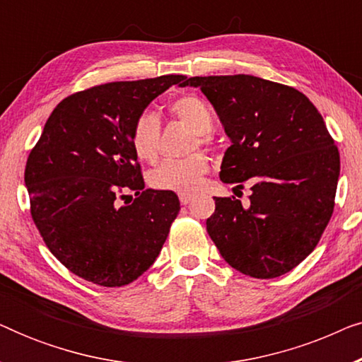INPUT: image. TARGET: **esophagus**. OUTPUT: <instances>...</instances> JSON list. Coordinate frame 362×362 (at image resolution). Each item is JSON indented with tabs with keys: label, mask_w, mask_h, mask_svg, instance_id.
<instances>
[{
	"label": "esophagus",
	"mask_w": 362,
	"mask_h": 362,
	"mask_svg": "<svg viewBox=\"0 0 362 362\" xmlns=\"http://www.w3.org/2000/svg\"><path fill=\"white\" fill-rule=\"evenodd\" d=\"M192 201V196L191 194H180V202L182 206L189 204V202Z\"/></svg>",
	"instance_id": "esophagus-1"
}]
</instances>
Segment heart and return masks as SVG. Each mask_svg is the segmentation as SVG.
Here are the masks:
<instances>
[{
	"label": "heart",
	"mask_w": 362,
	"mask_h": 362,
	"mask_svg": "<svg viewBox=\"0 0 362 362\" xmlns=\"http://www.w3.org/2000/svg\"><path fill=\"white\" fill-rule=\"evenodd\" d=\"M168 110L173 117L186 122L197 133L201 145H211V132L216 125V113L204 98L199 95L176 97L168 103ZM130 141L135 155L143 161H155L161 146V122L151 110H143L133 120ZM209 171V160L201 153L186 158H171L160 163L150 173L148 181L155 189L175 191L180 194L196 192L204 182Z\"/></svg>",
	"instance_id": "obj_1"
}]
</instances>
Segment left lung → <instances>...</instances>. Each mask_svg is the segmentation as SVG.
Wrapping results in <instances>:
<instances>
[{
    "label": "left lung",
    "instance_id": "left-lung-1",
    "mask_svg": "<svg viewBox=\"0 0 362 362\" xmlns=\"http://www.w3.org/2000/svg\"><path fill=\"white\" fill-rule=\"evenodd\" d=\"M219 115L232 145L221 181L250 202L216 197L206 222L230 267L254 279H275L301 264L333 216L339 151L316 107L293 87L237 76L189 77Z\"/></svg>",
    "mask_w": 362,
    "mask_h": 362
}]
</instances>
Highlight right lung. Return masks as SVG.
<instances>
[{
    "label": "right lung",
    "instance_id": "1",
    "mask_svg": "<svg viewBox=\"0 0 362 362\" xmlns=\"http://www.w3.org/2000/svg\"><path fill=\"white\" fill-rule=\"evenodd\" d=\"M185 76L108 82L64 98L29 153L24 182L47 249L81 279L132 284L150 269L180 212L173 191L145 189L130 130Z\"/></svg>",
    "mask_w": 362,
    "mask_h": 362
}]
</instances>
